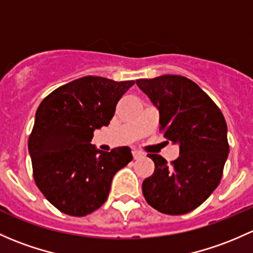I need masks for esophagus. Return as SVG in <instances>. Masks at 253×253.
<instances>
[{
    "instance_id": "obj_1",
    "label": "esophagus",
    "mask_w": 253,
    "mask_h": 253,
    "mask_svg": "<svg viewBox=\"0 0 253 253\" xmlns=\"http://www.w3.org/2000/svg\"><path fill=\"white\" fill-rule=\"evenodd\" d=\"M132 155H133V159L134 160H138V159H140V158H143V156H144V154L142 153V151H139V150H132Z\"/></svg>"
}]
</instances>
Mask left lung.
Returning <instances> with one entry per match:
<instances>
[{"instance_id":"8db88e82","label":"left lung","mask_w":253,"mask_h":253,"mask_svg":"<svg viewBox=\"0 0 253 253\" xmlns=\"http://www.w3.org/2000/svg\"><path fill=\"white\" fill-rule=\"evenodd\" d=\"M135 84L159 109L164 137L179 144V156L171 166L161 155L148 154L155 169L143 182V195L161 213H188L219 184L229 154L227 122L213 100L184 76L162 75Z\"/></svg>"}]
</instances>
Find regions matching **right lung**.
Returning <instances> with one entry per match:
<instances>
[{
  "label": "right lung",
  "mask_w": 253,
  "mask_h": 253,
  "mask_svg": "<svg viewBox=\"0 0 253 253\" xmlns=\"http://www.w3.org/2000/svg\"><path fill=\"white\" fill-rule=\"evenodd\" d=\"M134 81L84 76L54 89L37 108L29 137L35 183L60 212L82 217L108 199L111 180L132 161L128 147L102 151L93 132L108 126Z\"/></svg>",
  "instance_id": "right-lung-1"
}]
</instances>
